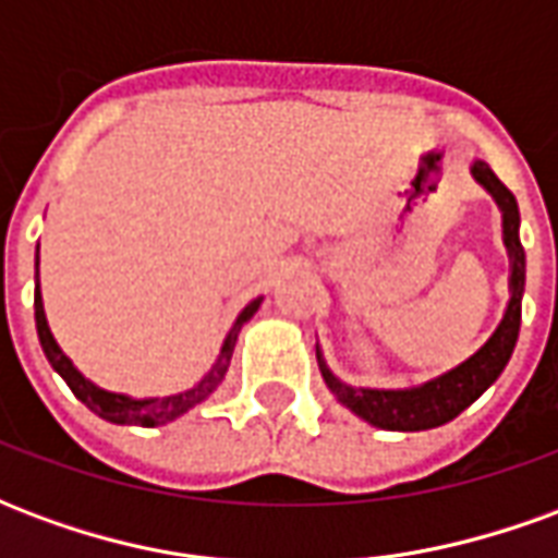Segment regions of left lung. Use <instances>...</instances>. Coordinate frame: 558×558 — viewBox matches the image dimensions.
I'll return each mask as SVG.
<instances>
[{
  "label": "left lung",
  "instance_id": "obj_1",
  "mask_svg": "<svg viewBox=\"0 0 558 558\" xmlns=\"http://www.w3.org/2000/svg\"><path fill=\"white\" fill-rule=\"evenodd\" d=\"M472 179L496 199V206L502 211V239L505 247H508V259H511V278H508L511 299H508V307H505L502 323L496 326L487 343L478 352H472L466 362H460L451 371H445L442 376L412 388L347 386L328 371L326 359L316 347L319 374L326 379V386L331 388V395L347 410L355 412L359 418L374 424V427H383V430H430V427L454 421L460 412L469 410L499 379L517 347L520 304H523V287H526V254H523V244H520V208H517L514 194L496 179V172L484 160L472 163Z\"/></svg>",
  "mask_w": 558,
  "mask_h": 558
}]
</instances>
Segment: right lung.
<instances>
[{
  "label": "right lung",
  "instance_id": "add662e5",
  "mask_svg": "<svg viewBox=\"0 0 558 558\" xmlns=\"http://www.w3.org/2000/svg\"><path fill=\"white\" fill-rule=\"evenodd\" d=\"M259 304H263V295L254 299V302L244 307L242 314L235 316L230 335H227L223 347H220L218 362L211 364V371H208V374L203 376L194 388L179 391V395H167V398H131V395H116V391L98 388L92 379H86V376L80 374L65 352L59 350L53 331H50V326H47V314H44L41 287H38V256H35V326H38V340H41L44 355H47V362L53 364L56 374L65 379L68 388L74 391V398L83 400V403H86L98 418L110 421V424L158 427V424L175 421L187 410H194L196 403H203V400H206L208 395L223 383V376H227V371H230V359H232V350H235V340H239V331H242L244 323L259 311Z\"/></svg>",
  "mask_w": 558,
  "mask_h": 558
}]
</instances>
